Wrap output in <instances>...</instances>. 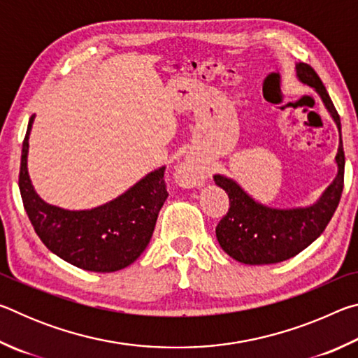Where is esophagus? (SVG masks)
Wrapping results in <instances>:
<instances>
[{
  "label": "esophagus",
  "mask_w": 358,
  "mask_h": 358,
  "mask_svg": "<svg viewBox=\"0 0 358 358\" xmlns=\"http://www.w3.org/2000/svg\"><path fill=\"white\" fill-rule=\"evenodd\" d=\"M178 178L187 186H197L203 181V175L196 166L189 164V162H183L178 167Z\"/></svg>",
  "instance_id": "1"
}]
</instances>
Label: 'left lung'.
<instances>
[{
	"mask_svg": "<svg viewBox=\"0 0 358 358\" xmlns=\"http://www.w3.org/2000/svg\"><path fill=\"white\" fill-rule=\"evenodd\" d=\"M296 78L314 88L339 132L335 162L338 173L316 202L308 207L273 208L260 203L237 181L215 175V183L227 192L230 208L216 227V238L224 252L248 265L278 264L296 256L320 237L339 203L344 181L341 121L322 80L310 64H295Z\"/></svg>",
	"mask_w": 358,
	"mask_h": 358,
	"instance_id": "8db88e82",
	"label": "left lung"
}]
</instances>
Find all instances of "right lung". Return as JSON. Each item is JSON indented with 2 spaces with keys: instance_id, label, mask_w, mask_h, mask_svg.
<instances>
[{
  "instance_id": "add662e5",
  "label": "right lung",
  "mask_w": 358,
  "mask_h": 358,
  "mask_svg": "<svg viewBox=\"0 0 358 358\" xmlns=\"http://www.w3.org/2000/svg\"><path fill=\"white\" fill-rule=\"evenodd\" d=\"M29 118L22 148L19 187L23 207L48 250L78 268L110 273L131 265L148 246L169 192L162 166L145 175L113 201L92 210H66L47 203L28 173Z\"/></svg>"
}]
</instances>
